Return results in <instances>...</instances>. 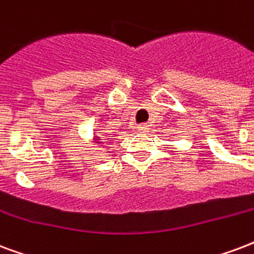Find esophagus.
<instances>
[{
  "mask_svg": "<svg viewBox=\"0 0 254 254\" xmlns=\"http://www.w3.org/2000/svg\"><path fill=\"white\" fill-rule=\"evenodd\" d=\"M147 129H148V126L144 125V123H143V125L136 126V131H139V132H146Z\"/></svg>",
  "mask_w": 254,
  "mask_h": 254,
  "instance_id": "1",
  "label": "esophagus"
}]
</instances>
